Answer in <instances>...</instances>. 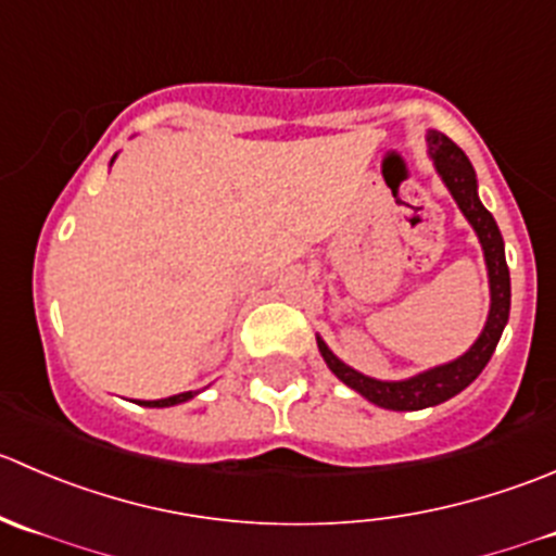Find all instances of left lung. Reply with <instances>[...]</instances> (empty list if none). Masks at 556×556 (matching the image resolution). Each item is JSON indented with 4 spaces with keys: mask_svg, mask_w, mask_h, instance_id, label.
Masks as SVG:
<instances>
[{
    "mask_svg": "<svg viewBox=\"0 0 556 556\" xmlns=\"http://www.w3.org/2000/svg\"><path fill=\"white\" fill-rule=\"evenodd\" d=\"M427 151H430L438 175H441V180L446 184V189L452 191L454 202L459 205L467 224H470L472 232L478 235V243H481L489 276V316L481 334L476 338V343H472L463 356L446 362V365L430 367V370L403 378V381H378V378H370L365 376V372L354 370V367L345 365L343 359H338V356L329 351V345L316 334L318 351H321L329 370H332L345 387H351L354 392H359L362 397L370 400L372 405L387 410L432 408V405L446 403L454 394H459L463 389L470 387V383L481 376L486 362L492 359L510 313V276L508 265H505L503 235H500L497 222H494L492 213H489L486 207L481 205V200H478V180L470 159L465 156V151L457 142H452L446 135H441V131H427Z\"/></svg>",
    "mask_w": 556,
    "mask_h": 556,
    "instance_id": "1",
    "label": "left lung"
}]
</instances>
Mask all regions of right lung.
Segmentation results:
<instances>
[{"label":"right lung","instance_id":"1","mask_svg":"<svg viewBox=\"0 0 556 556\" xmlns=\"http://www.w3.org/2000/svg\"><path fill=\"white\" fill-rule=\"evenodd\" d=\"M113 162H115V156L110 159V164ZM191 397H197V392H180V394H173V397H164V400H137V403L146 405V408H169V405L189 403Z\"/></svg>","mask_w":556,"mask_h":556}]
</instances>
